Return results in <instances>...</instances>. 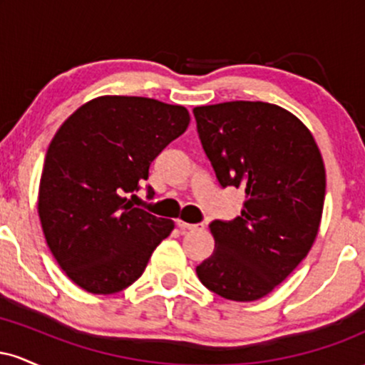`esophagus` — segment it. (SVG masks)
<instances>
[{
  "mask_svg": "<svg viewBox=\"0 0 365 365\" xmlns=\"http://www.w3.org/2000/svg\"><path fill=\"white\" fill-rule=\"evenodd\" d=\"M177 225L180 230H188V232H195V230H204L202 223H187V221L177 220Z\"/></svg>",
  "mask_w": 365,
  "mask_h": 365,
  "instance_id": "34e87169",
  "label": "esophagus"
}]
</instances>
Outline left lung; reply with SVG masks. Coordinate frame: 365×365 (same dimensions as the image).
I'll use <instances>...</instances> for the list:
<instances>
[{"label": "left lung", "mask_w": 365, "mask_h": 365, "mask_svg": "<svg viewBox=\"0 0 365 365\" xmlns=\"http://www.w3.org/2000/svg\"><path fill=\"white\" fill-rule=\"evenodd\" d=\"M194 116L220 185L245 192L240 216L209 225L215 252L197 276L223 299L252 302L311 250L324 206V163L309 128L276 104L220 103L194 108Z\"/></svg>", "instance_id": "1"}]
</instances>
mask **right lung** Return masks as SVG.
Here are the masks:
<instances>
[{
    "label": "right lung",
    "instance_id": "1",
    "mask_svg": "<svg viewBox=\"0 0 365 365\" xmlns=\"http://www.w3.org/2000/svg\"><path fill=\"white\" fill-rule=\"evenodd\" d=\"M188 123L190 115L178 104L101 96L58 128L46 153L37 211L56 262L86 292L110 295L137 282L175 228L128 197Z\"/></svg>",
    "mask_w": 365,
    "mask_h": 365
}]
</instances>
